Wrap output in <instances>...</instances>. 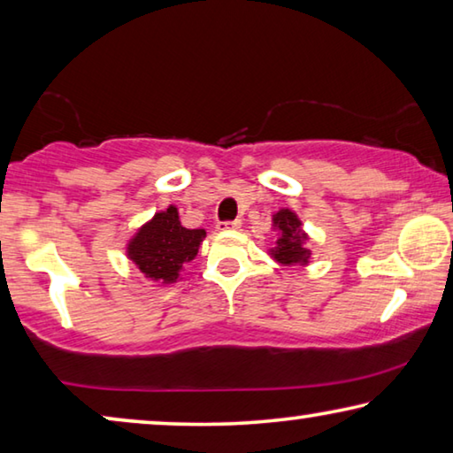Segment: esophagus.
<instances>
[{
  "mask_svg": "<svg viewBox=\"0 0 453 453\" xmlns=\"http://www.w3.org/2000/svg\"><path fill=\"white\" fill-rule=\"evenodd\" d=\"M240 221H221V224H218V229L219 232H235V229H240Z\"/></svg>",
  "mask_w": 453,
  "mask_h": 453,
  "instance_id": "esophagus-1",
  "label": "esophagus"
}]
</instances>
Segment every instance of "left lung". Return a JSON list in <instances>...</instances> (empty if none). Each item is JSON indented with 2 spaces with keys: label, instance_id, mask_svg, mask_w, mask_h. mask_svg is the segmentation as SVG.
Returning <instances> with one entry per match:
<instances>
[{
  "label": "left lung",
  "instance_id": "8db88e82",
  "mask_svg": "<svg viewBox=\"0 0 453 453\" xmlns=\"http://www.w3.org/2000/svg\"><path fill=\"white\" fill-rule=\"evenodd\" d=\"M272 232L276 234L274 248L268 256L284 268H306L311 264V235L304 232L303 219L290 207H280L272 213Z\"/></svg>",
  "mask_w": 453,
  "mask_h": 453
}]
</instances>
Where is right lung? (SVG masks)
I'll use <instances>...</instances> for the list:
<instances>
[{
	"label": "right lung",
	"instance_id": "1",
	"mask_svg": "<svg viewBox=\"0 0 453 453\" xmlns=\"http://www.w3.org/2000/svg\"><path fill=\"white\" fill-rule=\"evenodd\" d=\"M205 229L181 226L177 205L157 211L127 240L125 254L147 282L165 288L181 280L185 264L196 260Z\"/></svg>",
	"mask_w": 453,
	"mask_h": 453
}]
</instances>
